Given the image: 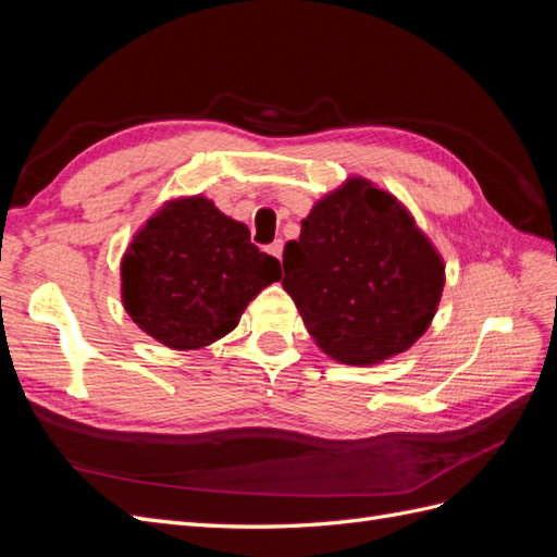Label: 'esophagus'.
<instances>
[{
    "instance_id": "esophagus-1",
    "label": "esophagus",
    "mask_w": 557,
    "mask_h": 557,
    "mask_svg": "<svg viewBox=\"0 0 557 557\" xmlns=\"http://www.w3.org/2000/svg\"><path fill=\"white\" fill-rule=\"evenodd\" d=\"M269 252H272L274 258H278V260H281V256H283V242H281V239H276L274 244H269Z\"/></svg>"
}]
</instances>
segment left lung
Wrapping results in <instances>:
<instances>
[{"instance_id":"left-lung-1","label":"left lung","mask_w":557,"mask_h":557,"mask_svg":"<svg viewBox=\"0 0 557 557\" xmlns=\"http://www.w3.org/2000/svg\"><path fill=\"white\" fill-rule=\"evenodd\" d=\"M283 288L327 356L374 364L434 318L444 262L399 201L362 178L320 199L283 250Z\"/></svg>"}]
</instances>
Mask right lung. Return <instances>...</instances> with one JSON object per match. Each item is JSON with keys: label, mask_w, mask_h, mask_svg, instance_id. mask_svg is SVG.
<instances>
[{"label": "right lung", "mask_w": 557, "mask_h": 557, "mask_svg": "<svg viewBox=\"0 0 557 557\" xmlns=\"http://www.w3.org/2000/svg\"><path fill=\"white\" fill-rule=\"evenodd\" d=\"M125 309L160 344L201 348L237 327L248 301L281 278L244 223L209 199L166 205L134 237L121 267Z\"/></svg>", "instance_id": "1"}]
</instances>
